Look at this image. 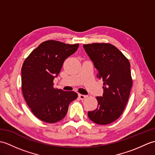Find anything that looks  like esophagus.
Returning <instances> with one entry per match:
<instances>
[{"label":"esophagus","mask_w":155,"mask_h":155,"mask_svg":"<svg viewBox=\"0 0 155 155\" xmlns=\"http://www.w3.org/2000/svg\"><path fill=\"white\" fill-rule=\"evenodd\" d=\"M78 97H79V98L81 100H84L85 98H86L87 97V95H84V94H78Z\"/></svg>","instance_id":"34e87169"}]
</instances>
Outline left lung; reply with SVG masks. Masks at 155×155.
Segmentation results:
<instances>
[{
	"label": "left lung",
	"instance_id": "obj_1",
	"mask_svg": "<svg viewBox=\"0 0 155 155\" xmlns=\"http://www.w3.org/2000/svg\"><path fill=\"white\" fill-rule=\"evenodd\" d=\"M85 51L97 69V77L104 82L103 97H97V108L88 112L98 124H108L123 114L133 86L130 62L114 45L109 43L84 45Z\"/></svg>",
	"mask_w": 155,
	"mask_h": 155
}]
</instances>
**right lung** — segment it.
Masks as SVG:
<instances>
[{
  "instance_id": "add662e5",
  "label": "right lung",
  "mask_w": 155,
  "mask_h": 155,
  "mask_svg": "<svg viewBox=\"0 0 155 155\" xmlns=\"http://www.w3.org/2000/svg\"><path fill=\"white\" fill-rule=\"evenodd\" d=\"M79 45L47 41L31 52L21 69L22 91L26 103L36 117L48 123L60 121L68 105L77 98L73 91L54 88L53 81L66 58L77 51Z\"/></svg>"
}]
</instances>
